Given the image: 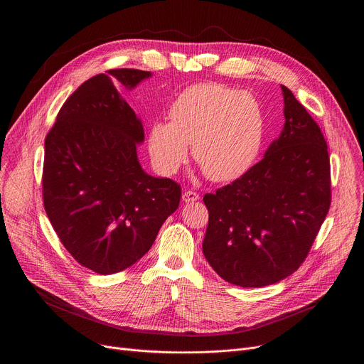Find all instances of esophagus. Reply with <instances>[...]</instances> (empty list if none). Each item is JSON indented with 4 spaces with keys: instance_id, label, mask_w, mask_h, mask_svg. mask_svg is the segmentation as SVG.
Segmentation results:
<instances>
[{
    "instance_id": "obj_1",
    "label": "esophagus",
    "mask_w": 364,
    "mask_h": 364,
    "mask_svg": "<svg viewBox=\"0 0 364 364\" xmlns=\"http://www.w3.org/2000/svg\"><path fill=\"white\" fill-rule=\"evenodd\" d=\"M198 198H200V196L196 191L187 190L183 193V201H186V203H193V201H197Z\"/></svg>"
}]
</instances>
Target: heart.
<instances>
[{"instance_id":"b5f03b06","label":"heart","mask_w":364,"mask_h":364,"mask_svg":"<svg viewBox=\"0 0 364 364\" xmlns=\"http://www.w3.org/2000/svg\"><path fill=\"white\" fill-rule=\"evenodd\" d=\"M168 114L170 121H155L149 131L152 163L164 174H173L186 160L188 142L193 159L213 181L237 178L261 151L264 109L245 90L193 85L174 99Z\"/></svg>"}]
</instances>
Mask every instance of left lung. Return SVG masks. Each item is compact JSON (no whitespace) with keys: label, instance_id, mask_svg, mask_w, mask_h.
Instances as JSON below:
<instances>
[{"label":"left lung","instance_id":"1","mask_svg":"<svg viewBox=\"0 0 364 364\" xmlns=\"http://www.w3.org/2000/svg\"><path fill=\"white\" fill-rule=\"evenodd\" d=\"M285 125L265 157L233 183L207 193V262L225 281L267 287L295 272L331 204L327 142L292 92L282 86Z\"/></svg>","mask_w":364,"mask_h":364}]
</instances>
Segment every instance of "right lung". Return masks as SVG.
Here are the masks:
<instances>
[{"mask_svg": "<svg viewBox=\"0 0 364 364\" xmlns=\"http://www.w3.org/2000/svg\"><path fill=\"white\" fill-rule=\"evenodd\" d=\"M149 76L111 69L87 79L63 103L44 141V210L75 261L100 275L141 259L181 198L174 180L141 168L136 144L144 128L114 85L131 89Z\"/></svg>", "mask_w": 364, "mask_h": 364, "instance_id": "right-lung-1", "label": "right lung"}]
</instances>
